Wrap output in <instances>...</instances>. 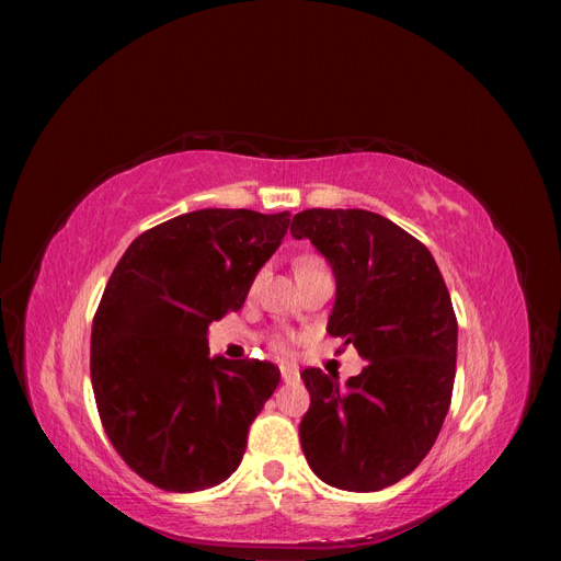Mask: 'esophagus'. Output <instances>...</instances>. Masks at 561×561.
I'll list each match as a JSON object with an SVG mask.
<instances>
[{
	"label": "esophagus",
	"instance_id": "obj_1",
	"mask_svg": "<svg viewBox=\"0 0 561 561\" xmlns=\"http://www.w3.org/2000/svg\"><path fill=\"white\" fill-rule=\"evenodd\" d=\"M280 377L285 383H297L299 381V371L290 365H280Z\"/></svg>",
	"mask_w": 561,
	"mask_h": 561
}]
</instances>
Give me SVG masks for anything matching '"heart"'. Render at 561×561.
<instances>
[{
  "label": "heart",
  "instance_id": "heart-1",
  "mask_svg": "<svg viewBox=\"0 0 561 561\" xmlns=\"http://www.w3.org/2000/svg\"><path fill=\"white\" fill-rule=\"evenodd\" d=\"M318 262H322V260L313 257V254H304V257H299V260L295 262V271H297V268H304V266H311V264H318ZM274 344H276V346H280V342H278V339H274Z\"/></svg>",
  "mask_w": 561,
  "mask_h": 561
}]
</instances>
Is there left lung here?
<instances>
[{
  "label": "left lung",
  "instance_id": "8db88e82",
  "mask_svg": "<svg viewBox=\"0 0 561 561\" xmlns=\"http://www.w3.org/2000/svg\"><path fill=\"white\" fill-rule=\"evenodd\" d=\"M290 233L309 239L336 283L328 332L367 365L339 386L301 371L311 404L301 449L318 478L346 491H379L410 474L449 412L458 325L428 248L369 210L311 208Z\"/></svg>",
  "mask_w": 561,
  "mask_h": 561
}]
</instances>
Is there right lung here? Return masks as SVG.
<instances>
[{"instance_id":"obj_1","label":"right lung","mask_w":561,"mask_h":561,"mask_svg":"<svg viewBox=\"0 0 561 561\" xmlns=\"http://www.w3.org/2000/svg\"><path fill=\"white\" fill-rule=\"evenodd\" d=\"M290 213L206 208L135 239L91 332V383L118 456L159 489L203 491L239 468L280 369L210 355L208 328L239 311Z\"/></svg>"}]
</instances>
